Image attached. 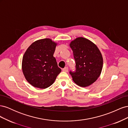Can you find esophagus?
Listing matches in <instances>:
<instances>
[{"label": "esophagus", "instance_id": "obj_1", "mask_svg": "<svg viewBox=\"0 0 128 128\" xmlns=\"http://www.w3.org/2000/svg\"><path fill=\"white\" fill-rule=\"evenodd\" d=\"M63 72H68V67H64V69H63Z\"/></svg>", "mask_w": 128, "mask_h": 128}]
</instances>
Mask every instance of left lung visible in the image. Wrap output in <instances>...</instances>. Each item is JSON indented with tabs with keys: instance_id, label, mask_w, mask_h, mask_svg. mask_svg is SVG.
Listing matches in <instances>:
<instances>
[{
	"instance_id": "left-lung-1",
	"label": "left lung",
	"mask_w": 128,
	"mask_h": 128,
	"mask_svg": "<svg viewBox=\"0 0 128 128\" xmlns=\"http://www.w3.org/2000/svg\"><path fill=\"white\" fill-rule=\"evenodd\" d=\"M76 61V71L70 72L77 86L87 87L100 76L103 67V58L96 45L87 38L80 37L69 44Z\"/></svg>"
}]
</instances>
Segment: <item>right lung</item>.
I'll return each instance as SVG.
<instances>
[{"label": "right lung", "mask_w": 128, "mask_h": 128, "mask_svg": "<svg viewBox=\"0 0 128 128\" xmlns=\"http://www.w3.org/2000/svg\"><path fill=\"white\" fill-rule=\"evenodd\" d=\"M57 45L50 38H45L34 42L26 49L22 69L25 78L34 87L48 88L61 72L53 56Z\"/></svg>", "instance_id": "1"}]
</instances>
